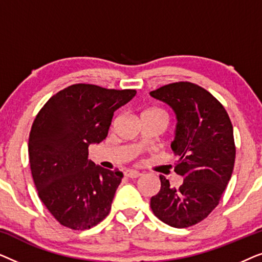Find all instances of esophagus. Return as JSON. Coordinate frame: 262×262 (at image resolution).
<instances>
[{"instance_id":"obj_1","label":"esophagus","mask_w":262,"mask_h":262,"mask_svg":"<svg viewBox=\"0 0 262 262\" xmlns=\"http://www.w3.org/2000/svg\"><path fill=\"white\" fill-rule=\"evenodd\" d=\"M125 174H126V177L130 179H137L142 175V173H139L137 170H127Z\"/></svg>"}]
</instances>
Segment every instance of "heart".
I'll return each mask as SVG.
<instances>
[{"mask_svg": "<svg viewBox=\"0 0 262 262\" xmlns=\"http://www.w3.org/2000/svg\"><path fill=\"white\" fill-rule=\"evenodd\" d=\"M151 112H162V111H160V110H151V111H149V112H146V113H151Z\"/></svg>", "mask_w": 262, "mask_h": 262, "instance_id": "1", "label": "heart"}]
</instances>
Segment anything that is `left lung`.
Wrapping results in <instances>:
<instances>
[{"instance_id":"8db88e82","label":"left lung","mask_w":262,"mask_h":262,"mask_svg":"<svg viewBox=\"0 0 262 262\" xmlns=\"http://www.w3.org/2000/svg\"><path fill=\"white\" fill-rule=\"evenodd\" d=\"M150 95L177 116L170 148L178 156L174 171L184 177L180 187H173L160 175L161 189L150 206L163 223L188 228L209 216L231 178L236 149L230 118L212 94L191 82L163 85Z\"/></svg>"}]
</instances>
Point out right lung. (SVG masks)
Here are the masks:
<instances>
[{
    "instance_id": "right-lung-1",
    "label": "right lung",
    "mask_w": 262,
    "mask_h": 262,
    "mask_svg": "<svg viewBox=\"0 0 262 262\" xmlns=\"http://www.w3.org/2000/svg\"><path fill=\"white\" fill-rule=\"evenodd\" d=\"M134 89L73 84L53 95L35 117L28 155L39 198L64 227L91 229L110 213L123 173L96 166L88 146L108 135L114 112Z\"/></svg>"
}]
</instances>
